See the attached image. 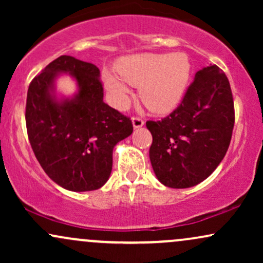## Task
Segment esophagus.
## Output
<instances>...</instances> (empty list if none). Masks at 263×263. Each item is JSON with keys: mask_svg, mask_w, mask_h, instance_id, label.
I'll return each mask as SVG.
<instances>
[{"mask_svg": "<svg viewBox=\"0 0 263 263\" xmlns=\"http://www.w3.org/2000/svg\"><path fill=\"white\" fill-rule=\"evenodd\" d=\"M132 125H134V128H140L144 125V121L140 119V117H134V119H132Z\"/></svg>", "mask_w": 263, "mask_h": 263, "instance_id": "obj_1", "label": "esophagus"}]
</instances>
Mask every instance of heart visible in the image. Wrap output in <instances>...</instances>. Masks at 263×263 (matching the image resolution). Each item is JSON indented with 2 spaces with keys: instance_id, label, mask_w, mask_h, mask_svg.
I'll return each mask as SVG.
<instances>
[{
  "instance_id": "b5f03b06",
  "label": "heart",
  "mask_w": 263,
  "mask_h": 263,
  "mask_svg": "<svg viewBox=\"0 0 263 263\" xmlns=\"http://www.w3.org/2000/svg\"><path fill=\"white\" fill-rule=\"evenodd\" d=\"M115 71L105 70L102 83L108 98L117 108H125L138 86L143 104L156 114H168L179 106L193 74L188 54L142 53L122 58Z\"/></svg>"
}]
</instances>
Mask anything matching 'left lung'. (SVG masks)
I'll return each mask as SVG.
<instances>
[{
  "mask_svg": "<svg viewBox=\"0 0 263 263\" xmlns=\"http://www.w3.org/2000/svg\"><path fill=\"white\" fill-rule=\"evenodd\" d=\"M235 114L230 83L216 65L195 74L182 104L162 121H147L149 159L168 188L194 186L218 168L230 144Z\"/></svg>",
  "mask_w": 263,
  "mask_h": 263,
  "instance_id": "obj_1",
  "label": "left lung"
}]
</instances>
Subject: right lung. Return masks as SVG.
Instances as JSON below:
<instances>
[{"label": "right lung", "instance_id": "right-lung-1", "mask_svg": "<svg viewBox=\"0 0 263 263\" xmlns=\"http://www.w3.org/2000/svg\"><path fill=\"white\" fill-rule=\"evenodd\" d=\"M63 73L77 91L56 90ZM26 123L39 164L48 177L70 192L101 188L112 171V151L134 131L128 117L104 102L100 70L91 63L62 55L29 84Z\"/></svg>", "mask_w": 263, "mask_h": 263}]
</instances>
